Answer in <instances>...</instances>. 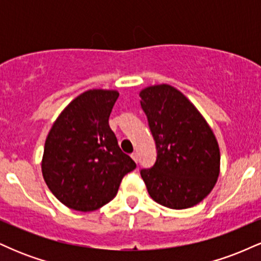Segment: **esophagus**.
<instances>
[{"label": "esophagus", "instance_id": "34e87169", "mask_svg": "<svg viewBox=\"0 0 261 261\" xmlns=\"http://www.w3.org/2000/svg\"><path fill=\"white\" fill-rule=\"evenodd\" d=\"M131 158H133V160H134L135 162H136V163H137V161H139V160H137V153H133V154H131Z\"/></svg>", "mask_w": 261, "mask_h": 261}]
</instances>
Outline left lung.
I'll return each mask as SVG.
<instances>
[{
	"label": "left lung",
	"instance_id": "8db88e82",
	"mask_svg": "<svg viewBox=\"0 0 261 261\" xmlns=\"http://www.w3.org/2000/svg\"><path fill=\"white\" fill-rule=\"evenodd\" d=\"M140 97L157 148L154 166L141 170L149 196L169 208L193 207L211 193L220 175L216 136L175 87L148 86L141 89Z\"/></svg>",
	"mask_w": 261,
	"mask_h": 261
}]
</instances>
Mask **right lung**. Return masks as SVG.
<instances>
[{
	"mask_svg": "<svg viewBox=\"0 0 261 261\" xmlns=\"http://www.w3.org/2000/svg\"><path fill=\"white\" fill-rule=\"evenodd\" d=\"M118 97L115 89L81 93L47 134L41 173L50 191L68 208H100L115 197L124 175L136 168L109 126Z\"/></svg>",
	"mask_w": 261,
	"mask_h": 261,
	"instance_id": "1",
	"label": "right lung"
}]
</instances>
